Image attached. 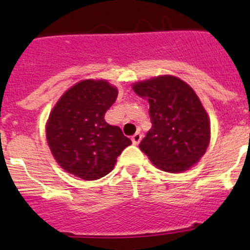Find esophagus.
<instances>
[{"label":"esophagus","instance_id":"esophagus-1","mask_svg":"<svg viewBox=\"0 0 250 250\" xmlns=\"http://www.w3.org/2000/svg\"><path fill=\"white\" fill-rule=\"evenodd\" d=\"M141 138H143V135H141L140 132H135V134L132 135L131 140H132V143H134V144L138 145L139 143H140V141H141Z\"/></svg>","mask_w":250,"mask_h":250}]
</instances>
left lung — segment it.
Masks as SVG:
<instances>
[{
    "instance_id": "obj_1",
    "label": "left lung",
    "mask_w": 250,
    "mask_h": 250,
    "mask_svg": "<svg viewBox=\"0 0 250 250\" xmlns=\"http://www.w3.org/2000/svg\"><path fill=\"white\" fill-rule=\"evenodd\" d=\"M149 101L152 127L139 147L167 173H183L203 158L210 143V119L190 85L173 75L132 83Z\"/></svg>"
}]
</instances>
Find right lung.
I'll list each match as a JSON object with an SVG mask.
<instances>
[{"label":"right lung","instance_id":"obj_1","mask_svg":"<svg viewBox=\"0 0 250 250\" xmlns=\"http://www.w3.org/2000/svg\"><path fill=\"white\" fill-rule=\"evenodd\" d=\"M118 92L106 80L89 79L66 90L55 104L46 121V140L66 173L83 180L103 178L131 144L120 127L104 119Z\"/></svg>","mask_w":250,"mask_h":250}]
</instances>
